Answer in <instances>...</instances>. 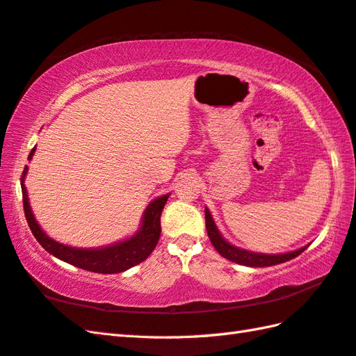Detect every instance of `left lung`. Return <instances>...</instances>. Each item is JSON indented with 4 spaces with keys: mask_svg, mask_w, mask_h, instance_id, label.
<instances>
[{
    "mask_svg": "<svg viewBox=\"0 0 356 356\" xmlns=\"http://www.w3.org/2000/svg\"><path fill=\"white\" fill-rule=\"evenodd\" d=\"M205 222H207V231H208V237L211 240V243L216 248V251L220 254L225 259H228L234 263L243 264V266H252V268H264V266H274V264H280L284 261H289L295 257H298L301 252L305 251V248L297 249L293 252H287V254H277V255H268V254H255V252H249L245 251V249H240L229 245L228 241H225L220 236V232L216 228L213 217H211L209 211L205 209Z\"/></svg>",
    "mask_w": 356,
    "mask_h": 356,
    "instance_id": "left-lung-1",
    "label": "left lung"
}]
</instances>
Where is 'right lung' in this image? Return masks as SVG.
<instances>
[{"label":"right lung","mask_w":356,"mask_h":356,"mask_svg":"<svg viewBox=\"0 0 356 356\" xmlns=\"http://www.w3.org/2000/svg\"><path fill=\"white\" fill-rule=\"evenodd\" d=\"M35 153V148H32L29 154V161L32 159ZM27 172V166L22 171L21 176V190H22V205H24V214L26 220L29 223V228L32 231L35 238L38 240L45 251L49 254L55 255L56 259L63 260L65 263H70L73 266L86 269L90 272H97V274H118V272H124L130 269L136 264L143 261L147 257L154 251V248L161 237V216L166 200H168V194L162 195V197L151 202L148 208L143 214V222L140 231L136 234L130 240L120 241V243L111 245L108 248L101 249H78L64 246L58 241L51 240L45 236L42 229L38 226L35 217L32 214V209L29 205L27 191L26 186L22 184L24 176Z\"/></svg>","instance_id":"obj_1"}]
</instances>
